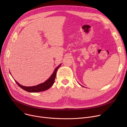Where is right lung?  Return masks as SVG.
I'll return each mask as SVG.
<instances>
[{"label":"right lung","instance_id":"add662e5","mask_svg":"<svg viewBox=\"0 0 127 127\" xmlns=\"http://www.w3.org/2000/svg\"><path fill=\"white\" fill-rule=\"evenodd\" d=\"M61 64H60L57 67L55 68L54 71H53V74L50 76V77L46 80L45 82H44L43 83L38 84L36 86H25L21 85L19 84L16 81H15L17 84L19 86L20 88H21L24 90L28 92H32V93H36V92H42L46 91L47 90L49 89L50 88H51L52 85L54 83L56 77V74L57 71L59 68V67L61 66ZM12 76V75H11Z\"/></svg>","mask_w":127,"mask_h":127}]
</instances>
